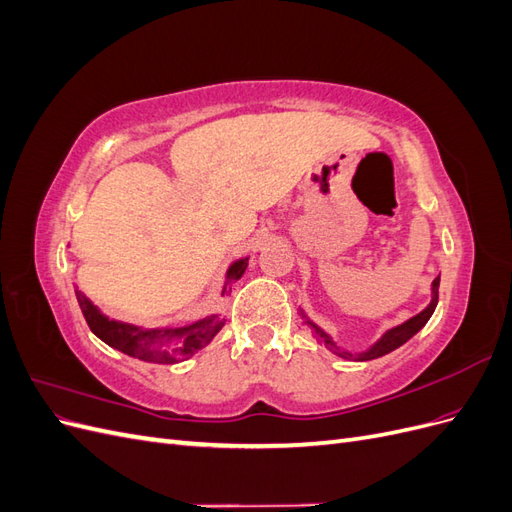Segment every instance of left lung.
<instances>
[{"mask_svg": "<svg viewBox=\"0 0 512 512\" xmlns=\"http://www.w3.org/2000/svg\"><path fill=\"white\" fill-rule=\"evenodd\" d=\"M438 288H440V277H436V280H433V284H431V303L423 309L421 314H416V316H412L410 320H406L404 324H399V327H393V329H389L386 331L378 342L371 346L369 350H365V352H359V354H352V352H346V350H342L339 348L333 339H331V335H327L324 333L318 324H314L312 320H307V327L312 329V333L320 339V342L327 346L331 352H335L337 356H342V359H354V361H371V359H378V356H384V354H389V352H393L395 348H399V346H404L408 339L412 337V335H416L418 331H421L425 324H427V320L431 318V314H433V309H436V305H438ZM305 318V316H303Z\"/></svg>", "mask_w": 512, "mask_h": 512, "instance_id": "8db88e82", "label": "left lung"}]
</instances>
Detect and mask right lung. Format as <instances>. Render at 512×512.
<instances>
[{
	"mask_svg": "<svg viewBox=\"0 0 512 512\" xmlns=\"http://www.w3.org/2000/svg\"><path fill=\"white\" fill-rule=\"evenodd\" d=\"M245 269H247V258L232 262L226 271V284L222 294L228 290L232 282L239 280V277L245 273ZM74 292H76V299H79L81 312L89 324L91 333L98 335L102 342L111 348L121 350L123 354L134 356V359H141L147 363L173 365V363L190 359L194 352L203 350L224 327V318L215 314L198 320L194 324H188V327H177V329L134 327V324L111 320L108 316H104L79 288Z\"/></svg>",
	"mask_w": 512,
	"mask_h": 512,
	"instance_id": "1",
	"label": "right lung"
}]
</instances>
